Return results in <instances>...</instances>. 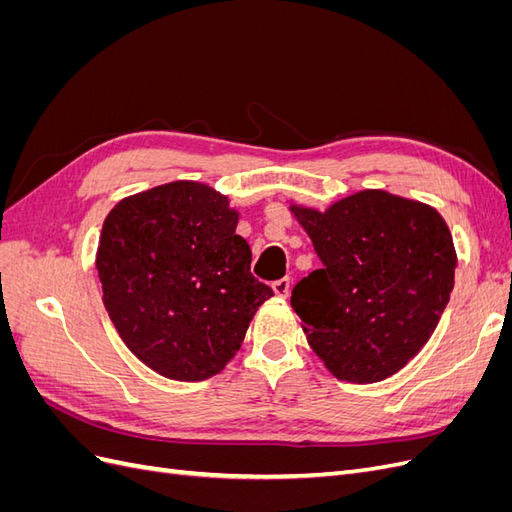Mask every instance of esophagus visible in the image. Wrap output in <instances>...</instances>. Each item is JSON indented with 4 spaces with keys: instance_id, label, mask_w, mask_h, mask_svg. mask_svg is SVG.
Wrapping results in <instances>:
<instances>
[{
    "instance_id": "esophagus-1",
    "label": "esophagus",
    "mask_w": 512,
    "mask_h": 512,
    "mask_svg": "<svg viewBox=\"0 0 512 512\" xmlns=\"http://www.w3.org/2000/svg\"><path fill=\"white\" fill-rule=\"evenodd\" d=\"M290 286H292L290 277H282V280L273 282V292L277 294V297H288V294H290Z\"/></svg>"
}]
</instances>
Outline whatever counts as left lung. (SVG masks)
<instances>
[{"instance_id": "obj_1", "label": "left lung", "mask_w": 512, "mask_h": 512, "mask_svg": "<svg viewBox=\"0 0 512 512\" xmlns=\"http://www.w3.org/2000/svg\"><path fill=\"white\" fill-rule=\"evenodd\" d=\"M292 213L322 262L290 297L309 346L339 380L393 376L427 344L451 299L457 256L442 215L380 190L324 213Z\"/></svg>"}]
</instances>
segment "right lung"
<instances>
[{"instance_id": "right-lung-1", "label": "right lung", "mask_w": 512, "mask_h": 512, "mask_svg": "<svg viewBox=\"0 0 512 512\" xmlns=\"http://www.w3.org/2000/svg\"><path fill=\"white\" fill-rule=\"evenodd\" d=\"M228 198L175 181L108 213L96 267L126 346L164 378L198 382L226 367L273 290L252 275V250Z\"/></svg>"}]
</instances>
